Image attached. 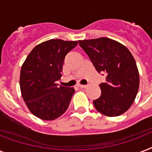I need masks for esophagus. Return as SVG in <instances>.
I'll list each match as a JSON object with an SVG mask.
<instances>
[{
    "mask_svg": "<svg viewBox=\"0 0 152 152\" xmlns=\"http://www.w3.org/2000/svg\"><path fill=\"white\" fill-rule=\"evenodd\" d=\"M79 88H86L88 86L87 85H83V84H79Z\"/></svg>",
    "mask_w": 152,
    "mask_h": 152,
    "instance_id": "34e87169",
    "label": "esophagus"
}]
</instances>
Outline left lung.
<instances>
[{
    "instance_id": "1",
    "label": "left lung",
    "mask_w": 152,
    "mask_h": 152,
    "mask_svg": "<svg viewBox=\"0 0 152 152\" xmlns=\"http://www.w3.org/2000/svg\"><path fill=\"white\" fill-rule=\"evenodd\" d=\"M99 73L106 75L101 83V96L93 101L95 109L108 117H117L129 109L138 92L140 76L132 53L122 44L108 38L80 40Z\"/></svg>"
}]
</instances>
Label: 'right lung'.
Instances as JSON below:
<instances>
[{"label": "right lung", "mask_w": 152, "mask_h": 152, "mask_svg": "<svg viewBox=\"0 0 152 152\" xmlns=\"http://www.w3.org/2000/svg\"><path fill=\"white\" fill-rule=\"evenodd\" d=\"M77 41L50 39L36 46L23 64L20 85L23 99L34 116L52 121L67 110L73 88L58 86L64 57Z\"/></svg>", "instance_id": "add662e5"}]
</instances>
